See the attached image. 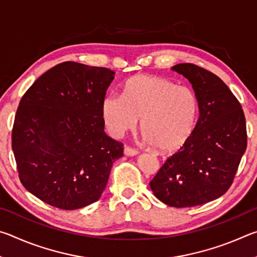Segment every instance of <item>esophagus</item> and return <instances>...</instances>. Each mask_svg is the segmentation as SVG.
<instances>
[{
    "instance_id": "34e87169",
    "label": "esophagus",
    "mask_w": 257,
    "mask_h": 257,
    "mask_svg": "<svg viewBox=\"0 0 257 257\" xmlns=\"http://www.w3.org/2000/svg\"><path fill=\"white\" fill-rule=\"evenodd\" d=\"M123 154L127 156H135L138 154V151L135 149H132V147H129V146H125L123 149Z\"/></svg>"
}]
</instances>
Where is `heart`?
I'll return each instance as SVG.
<instances>
[{"label":"heart","instance_id":"1","mask_svg":"<svg viewBox=\"0 0 257 257\" xmlns=\"http://www.w3.org/2000/svg\"><path fill=\"white\" fill-rule=\"evenodd\" d=\"M199 111L193 89L152 75L134 76L124 84L122 95H108L102 102L108 133L119 137L142 120L144 139L163 153H175L190 141Z\"/></svg>","mask_w":257,"mask_h":257}]
</instances>
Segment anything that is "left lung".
I'll list each match as a JSON object with an SVG mask.
<instances>
[{
  "instance_id": "1",
  "label": "left lung",
  "mask_w": 257,
  "mask_h": 257,
  "mask_svg": "<svg viewBox=\"0 0 257 257\" xmlns=\"http://www.w3.org/2000/svg\"><path fill=\"white\" fill-rule=\"evenodd\" d=\"M171 70L193 86L201 105L198 124L150 186L169 206L202 205L222 196L232 184L247 147L245 115L229 87L214 73L191 63L176 64Z\"/></svg>"
}]
</instances>
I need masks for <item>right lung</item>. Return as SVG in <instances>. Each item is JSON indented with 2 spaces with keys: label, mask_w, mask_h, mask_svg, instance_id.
Returning <instances> with one entry per match:
<instances>
[{
  "label": "right lung",
  "mask_w": 257,
  "mask_h": 257,
  "mask_svg": "<svg viewBox=\"0 0 257 257\" xmlns=\"http://www.w3.org/2000/svg\"><path fill=\"white\" fill-rule=\"evenodd\" d=\"M115 72L63 62L25 93L12 129L21 184L41 201L77 210L101 197L123 145L104 133L102 102Z\"/></svg>",
  "instance_id": "right-lung-1"
}]
</instances>
